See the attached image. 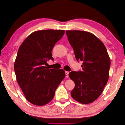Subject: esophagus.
<instances>
[{
    "label": "esophagus",
    "mask_w": 125,
    "mask_h": 125,
    "mask_svg": "<svg viewBox=\"0 0 125 125\" xmlns=\"http://www.w3.org/2000/svg\"><path fill=\"white\" fill-rule=\"evenodd\" d=\"M65 77L66 78L69 77V72H65Z\"/></svg>",
    "instance_id": "esophagus-1"
}]
</instances>
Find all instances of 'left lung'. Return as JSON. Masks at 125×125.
I'll list each match as a JSON object with an SVG mask.
<instances>
[{
    "instance_id": "left-lung-1",
    "label": "left lung",
    "mask_w": 125,
    "mask_h": 125,
    "mask_svg": "<svg viewBox=\"0 0 125 125\" xmlns=\"http://www.w3.org/2000/svg\"><path fill=\"white\" fill-rule=\"evenodd\" d=\"M76 60L83 61L82 71H72L69 78L75 87L71 96L82 104L91 103L100 96L108 82L110 60L103 43L92 33L67 31Z\"/></svg>"
}]
</instances>
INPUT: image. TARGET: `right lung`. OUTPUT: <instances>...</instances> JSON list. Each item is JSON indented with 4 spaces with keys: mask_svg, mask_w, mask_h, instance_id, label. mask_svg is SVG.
<instances>
[{
    "mask_svg": "<svg viewBox=\"0 0 125 125\" xmlns=\"http://www.w3.org/2000/svg\"><path fill=\"white\" fill-rule=\"evenodd\" d=\"M64 32L53 29L36 31L19 47L14 64L17 81L27 100L34 105L49 103L65 76L64 70L49 69L45 65L47 61H53L52 50Z\"/></svg>",
    "mask_w": 125,
    "mask_h": 125,
    "instance_id": "obj_1",
    "label": "right lung"
}]
</instances>
